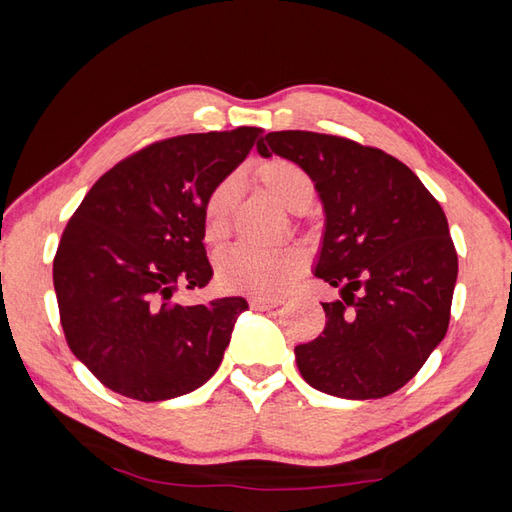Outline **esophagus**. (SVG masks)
I'll return each instance as SVG.
<instances>
[{
  "mask_svg": "<svg viewBox=\"0 0 512 512\" xmlns=\"http://www.w3.org/2000/svg\"><path fill=\"white\" fill-rule=\"evenodd\" d=\"M248 303H250V308L253 310H270V308H279L281 303H284V299H268V297H253V299H248Z\"/></svg>",
  "mask_w": 512,
  "mask_h": 512,
  "instance_id": "obj_1",
  "label": "esophagus"
}]
</instances>
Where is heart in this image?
<instances>
[{"label": "heart", "instance_id": "heart-1", "mask_svg": "<svg viewBox=\"0 0 512 512\" xmlns=\"http://www.w3.org/2000/svg\"><path fill=\"white\" fill-rule=\"evenodd\" d=\"M257 180L270 198L292 213L308 211L314 200L312 178L299 165L284 158L268 160L257 169ZM237 193L235 178L222 180L211 191L204 206V233L209 242H222L228 233L231 211ZM306 268V253L297 246L250 248L237 246L226 250L217 262V279L231 292L255 297H277Z\"/></svg>", "mask_w": 512, "mask_h": 512}]
</instances>
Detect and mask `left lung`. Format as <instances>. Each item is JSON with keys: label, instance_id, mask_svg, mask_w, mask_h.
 I'll return each instance as SVG.
<instances>
[{"label": "left lung", "instance_id": "obj_1", "mask_svg": "<svg viewBox=\"0 0 512 512\" xmlns=\"http://www.w3.org/2000/svg\"><path fill=\"white\" fill-rule=\"evenodd\" d=\"M257 151L306 171L325 213L314 277L341 299L295 347L303 380L347 400L394 394L449 328L458 255L442 206L400 160L341 136L270 132Z\"/></svg>", "mask_w": 512, "mask_h": 512}]
</instances>
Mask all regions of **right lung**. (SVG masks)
<instances>
[{"label":"right lung","instance_id":"right-lung-1","mask_svg":"<svg viewBox=\"0 0 512 512\" xmlns=\"http://www.w3.org/2000/svg\"><path fill=\"white\" fill-rule=\"evenodd\" d=\"M259 134L237 127L160 140L96 180L70 217L52 266L61 325L107 389L169 400L220 367L246 299L182 306L171 297L211 281L204 206Z\"/></svg>","mask_w":512,"mask_h":512}]
</instances>
